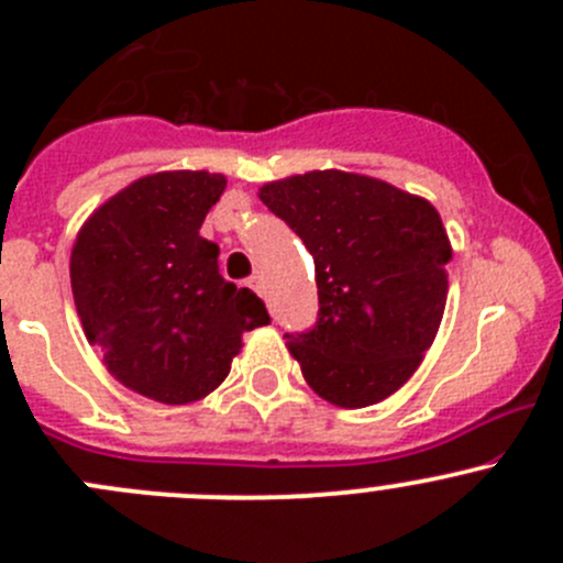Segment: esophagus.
Wrapping results in <instances>:
<instances>
[{"instance_id":"1","label":"esophagus","mask_w":563,"mask_h":563,"mask_svg":"<svg viewBox=\"0 0 563 563\" xmlns=\"http://www.w3.org/2000/svg\"><path fill=\"white\" fill-rule=\"evenodd\" d=\"M247 286L253 288V291L258 294V297H264V280H261L258 275H255V277H250V280H247Z\"/></svg>"}]
</instances>
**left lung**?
<instances>
[{
	"label": "left lung",
	"mask_w": 563,
	"mask_h": 563,
	"mask_svg": "<svg viewBox=\"0 0 563 563\" xmlns=\"http://www.w3.org/2000/svg\"><path fill=\"white\" fill-rule=\"evenodd\" d=\"M258 198L316 261V327L286 334L305 382L340 408L387 400L444 318L452 245L441 214L428 198L338 168L266 181Z\"/></svg>",
	"instance_id": "1"
}]
</instances>
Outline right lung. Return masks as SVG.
<instances>
[{
    "instance_id": "add662e5",
    "label": "right lung",
    "mask_w": 563,
    "mask_h": 563,
    "mask_svg": "<svg viewBox=\"0 0 563 563\" xmlns=\"http://www.w3.org/2000/svg\"><path fill=\"white\" fill-rule=\"evenodd\" d=\"M223 174L161 172L100 203L76 236L70 286L89 343L128 389L185 406L225 382L242 334L269 323L250 288L223 280L198 234Z\"/></svg>"
}]
</instances>
